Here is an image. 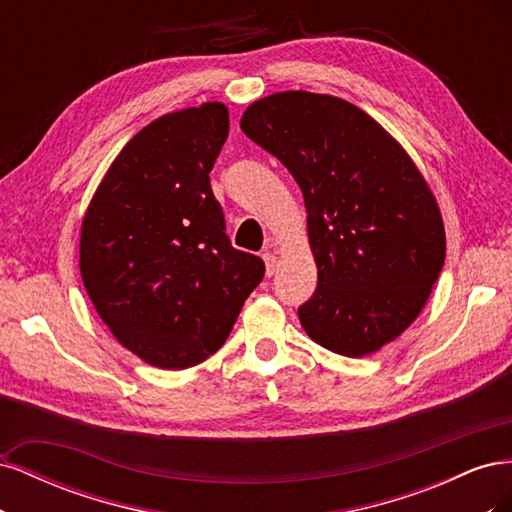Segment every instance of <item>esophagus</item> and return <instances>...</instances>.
<instances>
[{"label": "esophagus", "mask_w": 512, "mask_h": 512, "mask_svg": "<svg viewBox=\"0 0 512 512\" xmlns=\"http://www.w3.org/2000/svg\"><path fill=\"white\" fill-rule=\"evenodd\" d=\"M262 258H265V265H267V275L271 277L275 273V267H277V256L271 254V252H265L262 254Z\"/></svg>", "instance_id": "esophagus-1"}]
</instances>
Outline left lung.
Here are the masks:
<instances>
[{
    "label": "left lung",
    "mask_w": 512,
    "mask_h": 512,
    "mask_svg": "<svg viewBox=\"0 0 512 512\" xmlns=\"http://www.w3.org/2000/svg\"><path fill=\"white\" fill-rule=\"evenodd\" d=\"M241 130L299 183L318 267L299 320L316 344L365 356L404 333L444 267V224L395 138L354 104L309 91L254 102Z\"/></svg>",
    "instance_id": "8db88e82"
}]
</instances>
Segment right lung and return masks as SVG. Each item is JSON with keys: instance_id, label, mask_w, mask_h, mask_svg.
Returning <instances> with one entry per match:
<instances>
[{"instance_id": "add662e5", "label": "right lung", "mask_w": 512, "mask_h": 512, "mask_svg": "<svg viewBox=\"0 0 512 512\" xmlns=\"http://www.w3.org/2000/svg\"><path fill=\"white\" fill-rule=\"evenodd\" d=\"M228 108L162 115L121 149L81 226V275L117 342L149 365L185 369L220 350L265 262L235 250L209 173Z\"/></svg>"}]
</instances>
